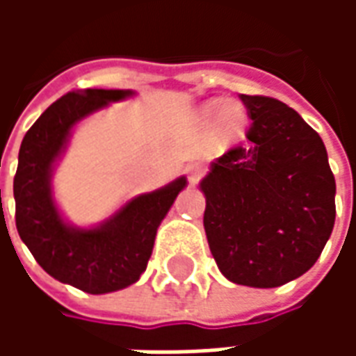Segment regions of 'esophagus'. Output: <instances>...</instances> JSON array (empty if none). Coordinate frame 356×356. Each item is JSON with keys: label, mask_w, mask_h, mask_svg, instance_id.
Listing matches in <instances>:
<instances>
[{"label": "esophagus", "mask_w": 356, "mask_h": 356, "mask_svg": "<svg viewBox=\"0 0 356 356\" xmlns=\"http://www.w3.org/2000/svg\"><path fill=\"white\" fill-rule=\"evenodd\" d=\"M185 171H186V177H188V181H191V185H196V183L202 179V175H204V168H202L200 163H188Z\"/></svg>", "instance_id": "obj_1"}]
</instances>
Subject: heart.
I'll return each instance as SVG.
<instances>
[{
  "label": "heart",
  "instance_id": "obj_1",
  "mask_svg": "<svg viewBox=\"0 0 356 356\" xmlns=\"http://www.w3.org/2000/svg\"><path fill=\"white\" fill-rule=\"evenodd\" d=\"M202 120L204 122H217L219 124V131L227 135V137H236L242 127L246 124L244 112L238 110L232 104H227L225 101H211L202 108Z\"/></svg>",
  "mask_w": 356,
  "mask_h": 356
}]
</instances>
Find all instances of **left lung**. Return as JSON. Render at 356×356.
Instances as JSON below:
<instances>
[{
  "label": "left lung",
  "instance_id": "left-lung-1",
  "mask_svg": "<svg viewBox=\"0 0 356 356\" xmlns=\"http://www.w3.org/2000/svg\"><path fill=\"white\" fill-rule=\"evenodd\" d=\"M252 125L200 181L204 229L225 278L276 288L305 275L336 221V179L321 135L288 104L240 95Z\"/></svg>",
  "mask_w": 356,
  "mask_h": 356
}]
</instances>
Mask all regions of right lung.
I'll list each match as a JSON object with an SVG mask.
<instances>
[{"label": "right lung", "instance_id": "obj_1", "mask_svg": "<svg viewBox=\"0 0 356 356\" xmlns=\"http://www.w3.org/2000/svg\"><path fill=\"white\" fill-rule=\"evenodd\" d=\"M131 89H78L53 102L22 139L13 181L17 231L42 268L88 293L131 286L145 273L156 231L186 177L125 202L95 227H76L60 216L53 196V171L65 154L74 125L110 102L133 97Z\"/></svg>", "mask_w": 356, "mask_h": 356}]
</instances>
